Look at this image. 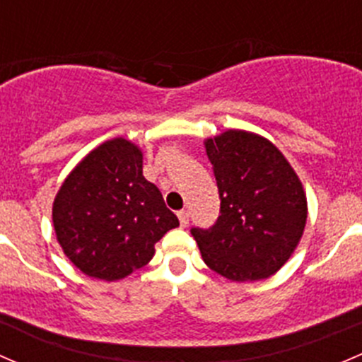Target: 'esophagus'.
Returning <instances> with one entry per match:
<instances>
[{
	"label": "esophagus",
	"mask_w": 362,
	"mask_h": 362,
	"mask_svg": "<svg viewBox=\"0 0 362 362\" xmlns=\"http://www.w3.org/2000/svg\"><path fill=\"white\" fill-rule=\"evenodd\" d=\"M177 215H178V221H180V226H182V228H185V226L189 224V211L187 210H180Z\"/></svg>",
	"instance_id": "esophagus-1"
}]
</instances>
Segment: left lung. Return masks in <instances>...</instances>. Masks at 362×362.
Here are the masks:
<instances>
[{
    "mask_svg": "<svg viewBox=\"0 0 362 362\" xmlns=\"http://www.w3.org/2000/svg\"><path fill=\"white\" fill-rule=\"evenodd\" d=\"M221 198L210 229L192 228L204 264L233 282L264 280L293 255L308 217L305 189L261 134L228 129L204 140Z\"/></svg>",
    "mask_w": 362,
    "mask_h": 362,
    "instance_id": "8db88e82",
    "label": "left lung"
}]
</instances>
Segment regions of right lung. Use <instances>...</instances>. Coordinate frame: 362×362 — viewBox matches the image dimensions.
Segmentation results:
<instances>
[{"mask_svg": "<svg viewBox=\"0 0 362 362\" xmlns=\"http://www.w3.org/2000/svg\"><path fill=\"white\" fill-rule=\"evenodd\" d=\"M61 249L93 279L120 280L154 257V245L178 218L144 177V152L112 138L89 152L64 178L52 204Z\"/></svg>", "mask_w": 362, "mask_h": 362, "instance_id": "add662e5", "label": "right lung"}]
</instances>
